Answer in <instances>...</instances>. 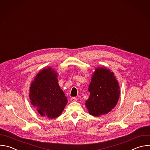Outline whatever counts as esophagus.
I'll list each match as a JSON object with an SVG mask.
<instances>
[{"instance_id":"esophagus-1","label":"esophagus","mask_w":150,"mask_h":150,"mask_svg":"<svg viewBox=\"0 0 150 150\" xmlns=\"http://www.w3.org/2000/svg\"><path fill=\"white\" fill-rule=\"evenodd\" d=\"M77 101V99L75 97H72L71 98V102L73 103V102H76Z\"/></svg>"}]
</instances>
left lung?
<instances>
[{"label": "left lung", "instance_id": "1", "mask_svg": "<svg viewBox=\"0 0 150 150\" xmlns=\"http://www.w3.org/2000/svg\"><path fill=\"white\" fill-rule=\"evenodd\" d=\"M88 91L90 95L85 105L89 114L95 117L110 112L117 105L120 95L114 74L104 67L95 69Z\"/></svg>", "mask_w": 150, "mask_h": 150}]
</instances>
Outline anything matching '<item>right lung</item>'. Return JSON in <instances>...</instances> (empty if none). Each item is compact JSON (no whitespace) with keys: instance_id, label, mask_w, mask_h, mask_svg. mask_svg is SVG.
I'll list each match as a JSON object with an SVG mask.
<instances>
[{"instance_id":"right-lung-1","label":"right lung","mask_w":150,"mask_h":150,"mask_svg":"<svg viewBox=\"0 0 150 150\" xmlns=\"http://www.w3.org/2000/svg\"><path fill=\"white\" fill-rule=\"evenodd\" d=\"M58 74L52 67L40 71L31 82L29 98L31 104L42 117L54 119L59 117L68 99L61 89Z\"/></svg>"}]
</instances>
